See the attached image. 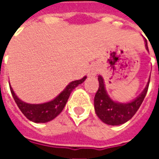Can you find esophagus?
Listing matches in <instances>:
<instances>
[{"instance_id": "esophagus-1", "label": "esophagus", "mask_w": 159, "mask_h": 159, "mask_svg": "<svg viewBox=\"0 0 159 159\" xmlns=\"http://www.w3.org/2000/svg\"><path fill=\"white\" fill-rule=\"evenodd\" d=\"M97 73H98V67H97L96 66H93V67L91 68V70H90L89 75L92 76H94L95 75H96Z\"/></svg>"}]
</instances>
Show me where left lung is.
<instances>
[{"instance_id": "8db88e82", "label": "left lung", "mask_w": 159, "mask_h": 159, "mask_svg": "<svg viewBox=\"0 0 159 159\" xmlns=\"http://www.w3.org/2000/svg\"><path fill=\"white\" fill-rule=\"evenodd\" d=\"M146 42V48L148 51L147 42ZM99 80V89L94 96V111L95 113L103 123L108 125H120L131 119L134 114L136 113L140 105L143 102L146 96L150 83V77L147 83V86L144 89L139 96L134 100L127 103H121L111 100L108 95L103 77L98 76Z\"/></svg>"}]
</instances>
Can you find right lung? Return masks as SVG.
<instances>
[{
    "label": "right lung",
    "instance_id": "1",
    "mask_svg": "<svg viewBox=\"0 0 159 159\" xmlns=\"http://www.w3.org/2000/svg\"><path fill=\"white\" fill-rule=\"evenodd\" d=\"M86 78L87 76H83L82 79L76 80V81L70 83L66 87V89L63 90L58 96H56L53 100L42 104L26 103L25 101L20 100L19 97L16 95L10 84H9V86H10V90H11L12 97L15 100L17 106L22 111V113L31 122L36 123H48L49 121L54 119L62 111L72 90L79 84L83 83L86 80Z\"/></svg>",
    "mask_w": 159,
    "mask_h": 159
}]
</instances>
